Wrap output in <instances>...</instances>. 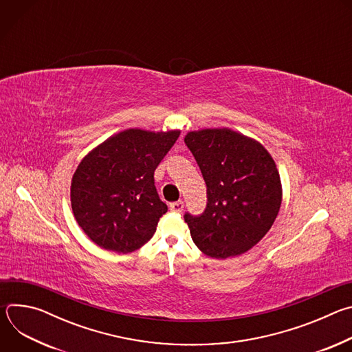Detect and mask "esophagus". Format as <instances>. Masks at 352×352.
Wrapping results in <instances>:
<instances>
[{"mask_svg": "<svg viewBox=\"0 0 352 352\" xmlns=\"http://www.w3.org/2000/svg\"><path fill=\"white\" fill-rule=\"evenodd\" d=\"M170 210L174 213H181L184 210V202L182 200H178V202L170 204Z\"/></svg>", "mask_w": 352, "mask_h": 352, "instance_id": "obj_1", "label": "esophagus"}]
</instances>
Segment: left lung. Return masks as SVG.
I'll return each mask as SVG.
<instances>
[{"label":"left lung","mask_w":352,"mask_h":352,"mask_svg":"<svg viewBox=\"0 0 352 352\" xmlns=\"http://www.w3.org/2000/svg\"><path fill=\"white\" fill-rule=\"evenodd\" d=\"M185 144L206 182L204 213H185L195 245L227 259L255 246L273 226L281 205L274 160L256 140L231 129L189 132Z\"/></svg>","instance_id":"left-lung-1"}]
</instances>
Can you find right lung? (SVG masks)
Instances as JSON below:
<instances>
[{"mask_svg": "<svg viewBox=\"0 0 352 352\" xmlns=\"http://www.w3.org/2000/svg\"><path fill=\"white\" fill-rule=\"evenodd\" d=\"M178 136L179 131L128 129L80 162L71 184L72 210L100 248L126 254L153 236L167 212L155 185V170Z\"/></svg>", "mask_w": 352, "mask_h": 352, "instance_id": "obj_1", "label": "right lung"}]
</instances>
